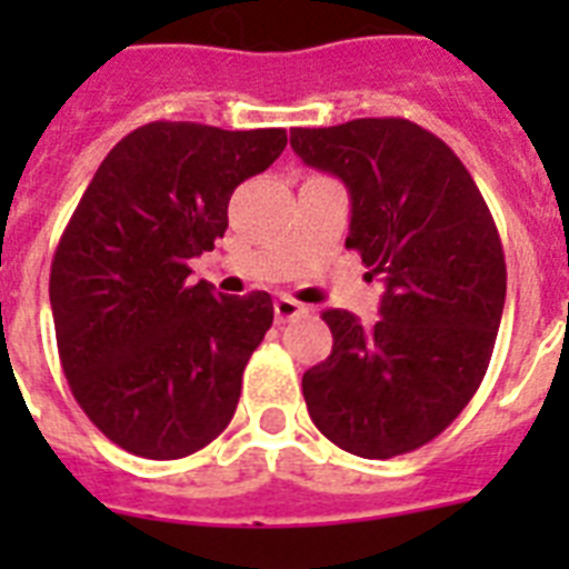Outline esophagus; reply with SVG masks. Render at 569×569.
<instances>
[{
	"label": "esophagus",
	"mask_w": 569,
	"mask_h": 569,
	"mask_svg": "<svg viewBox=\"0 0 569 569\" xmlns=\"http://www.w3.org/2000/svg\"><path fill=\"white\" fill-rule=\"evenodd\" d=\"M303 312H307V307H303L301 301H295V298H289V295H280L274 301V316L280 325H286V321H295L301 319Z\"/></svg>",
	"instance_id": "esophagus-1"
}]
</instances>
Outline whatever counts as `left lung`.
Returning <instances> with one entry per match:
<instances>
[{"mask_svg":"<svg viewBox=\"0 0 569 569\" xmlns=\"http://www.w3.org/2000/svg\"><path fill=\"white\" fill-rule=\"evenodd\" d=\"M292 150L346 182V248L387 283L375 328L321 312L333 351L303 372L310 419L357 458L407 455L458 419L490 366L505 307L493 214L451 147L405 118L292 129Z\"/></svg>","mask_w":569,"mask_h":569,"instance_id":"obj_1","label":"left lung"}]
</instances>
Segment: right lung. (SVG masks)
<instances>
[{
	"mask_svg": "<svg viewBox=\"0 0 569 569\" xmlns=\"http://www.w3.org/2000/svg\"><path fill=\"white\" fill-rule=\"evenodd\" d=\"M283 147L286 129L156 120L118 141L84 189L52 257L49 303L70 392L120 449L177 460L230 425L274 303L191 283L189 259L223 239L236 186Z\"/></svg>",
	"mask_w": 569,
	"mask_h": 569,
	"instance_id": "obj_1",
	"label": "right lung"
}]
</instances>
